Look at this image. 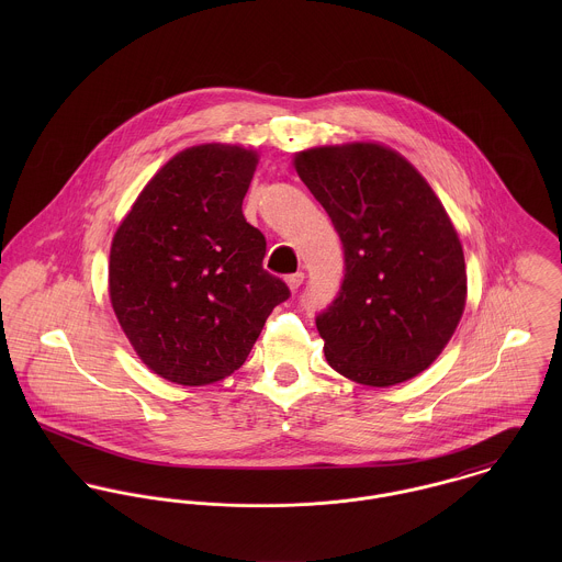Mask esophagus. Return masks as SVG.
I'll list each match as a JSON object with an SVG mask.
<instances>
[{"label":"esophagus","instance_id":"obj_1","mask_svg":"<svg viewBox=\"0 0 562 562\" xmlns=\"http://www.w3.org/2000/svg\"><path fill=\"white\" fill-rule=\"evenodd\" d=\"M303 281H305V274H303V272H294V274H288V277H285V283L290 285L292 292H296V290L303 285Z\"/></svg>","mask_w":562,"mask_h":562}]
</instances>
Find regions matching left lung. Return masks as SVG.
<instances>
[{
	"instance_id": "obj_1",
	"label": "left lung",
	"mask_w": 562,
	"mask_h": 562,
	"mask_svg": "<svg viewBox=\"0 0 562 562\" xmlns=\"http://www.w3.org/2000/svg\"><path fill=\"white\" fill-rule=\"evenodd\" d=\"M294 166L344 244L341 288L316 318L328 366L370 387L413 379L465 310V257L450 216L426 179L376 143L307 149Z\"/></svg>"
}]
</instances>
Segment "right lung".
I'll use <instances>...</instances> for the list:
<instances>
[{
    "label": "right lung",
    "mask_w": 562,
    "mask_h": 562,
    "mask_svg": "<svg viewBox=\"0 0 562 562\" xmlns=\"http://www.w3.org/2000/svg\"><path fill=\"white\" fill-rule=\"evenodd\" d=\"M257 154L199 145L166 161L110 248V301L143 363L177 385H210L246 361L288 285L263 270L266 238L241 201Z\"/></svg>",
    "instance_id": "obj_1"
}]
</instances>
